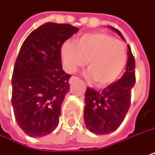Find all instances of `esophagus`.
Masks as SVG:
<instances>
[{"label":"esophagus","mask_w":155,"mask_h":155,"mask_svg":"<svg viewBox=\"0 0 155 155\" xmlns=\"http://www.w3.org/2000/svg\"><path fill=\"white\" fill-rule=\"evenodd\" d=\"M78 80H79V78L76 77V76H72V77L70 78V80H69V83L72 84V83H74L75 81H78Z\"/></svg>","instance_id":"esophagus-1"}]
</instances>
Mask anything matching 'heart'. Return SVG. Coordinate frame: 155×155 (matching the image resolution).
<instances>
[{"mask_svg": "<svg viewBox=\"0 0 155 155\" xmlns=\"http://www.w3.org/2000/svg\"><path fill=\"white\" fill-rule=\"evenodd\" d=\"M60 56L64 70L74 73L88 61L89 79L97 87L104 88L115 82L124 71L128 60L126 46L119 40L101 32L79 36L75 44L64 41Z\"/></svg>", "mask_w": 155, "mask_h": 155, "instance_id": "b5f03b06", "label": "heart"}]
</instances>
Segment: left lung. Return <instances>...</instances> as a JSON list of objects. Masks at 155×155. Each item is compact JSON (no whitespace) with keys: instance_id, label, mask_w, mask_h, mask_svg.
Returning <instances> with one entry per match:
<instances>
[{"instance_id":"1","label":"left lung","mask_w":155,"mask_h":155,"mask_svg":"<svg viewBox=\"0 0 155 155\" xmlns=\"http://www.w3.org/2000/svg\"><path fill=\"white\" fill-rule=\"evenodd\" d=\"M111 29L125 40L119 30L114 27ZM135 82V58L128 45L126 72L121 78L103 91H97L89 87L86 90L84 120L91 132L97 135L109 134L121 124L130 106L131 91Z\"/></svg>"}]
</instances>
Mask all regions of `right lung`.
<instances>
[{"label": "right lung", "instance_id": "1", "mask_svg": "<svg viewBox=\"0 0 155 155\" xmlns=\"http://www.w3.org/2000/svg\"><path fill=\"white\" fill-rule=\"evenodd\" d=\"M78 31L69 24L49 22L22 44L12 74L11 103L18 126L30 137L46 136L59 123L71 77L62 69L60 49Z\"/></svg>", "mask_w": 155, "mask_h": 155}]
</instances>
